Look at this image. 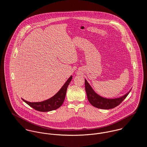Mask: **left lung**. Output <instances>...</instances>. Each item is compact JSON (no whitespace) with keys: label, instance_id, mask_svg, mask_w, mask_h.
Segmentation results:
<instances>
[{"label":"left lung","instance_id":"left-lung-1","mask_svg":"<svg viewBox=\"0 0 147 147\" xmlns=\"http://www.w3.org/2000/svg\"><path fill=\"white\" fill-rule=\"evenodd\" d=\"M85 85L88 99L90 104L94 107L105 110L114 109L119 105L125 99L131 90V89L127 93L122 96L117 98L110 99L102 97L96 93L86 79H85Z\"/></svg>","mask_w":147,"mask_h":147}]
</instances>
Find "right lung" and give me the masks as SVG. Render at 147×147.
<instances>
[{
    "label": "right lung",
    "instance_id": "1",
    "mask_svg": "<svg viewBox=\"0 0 147 147\" xmlns=\"http://www.w3.org/2000/svg\"><path fill=\"white\" fill-rule=\"evenodd\" d=\"M71 76L59 91L51 98L40 102H30L23 99V100L34 110L41 112H48L56 110L62 105L66 94L68 85L72 80Z\"/></svg>",
    "mask_w": 147,
    "mask_h": 147
}]
</instances>
